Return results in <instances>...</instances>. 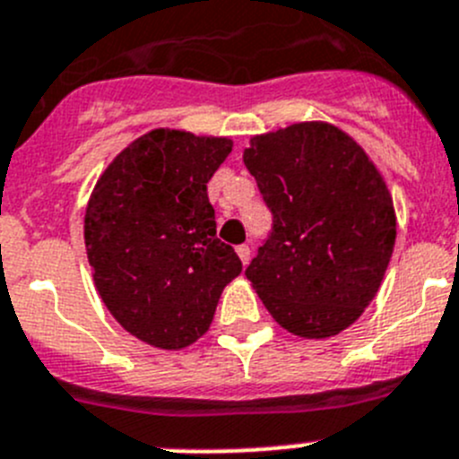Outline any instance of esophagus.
Instances as JSON below:
<instances>
[{"label":"esophagus","instance_id":"obj_1","mask_svg":"<svg viewBox=\"0 0 459 459\" xmlns=\"http://www.w3.org/2000/svg\"><path fill=\"white\" fill-rule=\"evenodd\" d=\"M237 255L241 257L243 266H246V264L250 262V246H246V243H243V246H237Z\"/></svg>","mask_w":459,"mask_h":459}]
</instances>
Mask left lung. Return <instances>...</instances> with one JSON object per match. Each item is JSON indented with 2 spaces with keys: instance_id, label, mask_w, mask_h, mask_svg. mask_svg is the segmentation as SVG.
I'll return each instance as SVG.
<instances>
[{
  "instance_id": "1",
  "label": "left lung",
  "mask_w": 459,
  "mask_h": 459,
  "mask_svg": "<svg viewBox=\"0 0 459 459\" xmlns=\"http://www.w3.org/2000/svg\"><path fill=\"white\" fill-rule=\"evenodd\" d=\"M243 163L273 213L246 277L284 330L339 334L373 300L392 259L396 216L385 179L327 123L255 136Z\"/></svg>"
}]
</instances>
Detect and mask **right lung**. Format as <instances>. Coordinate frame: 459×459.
I'll list each match as a JSON object with an SVG mask.
<instances>
[{"label": "right lung", "instance_id": "right-lung-1", "mask_svg": "<svg viewBox=\"0 0 459 459\" xmlns=\"http://www.w3.org/2000/svg\"><path fill=\"white\" fill-rule=\"evenodd\" d=\"M230 152V138L154 129L113 159L88 202L83 238L95 287L116 321L154 348L197 342L243 268L216 237L207 195Z\"/></svg>", "mask_w": 459, "mask_h": 459}]
</instances>
